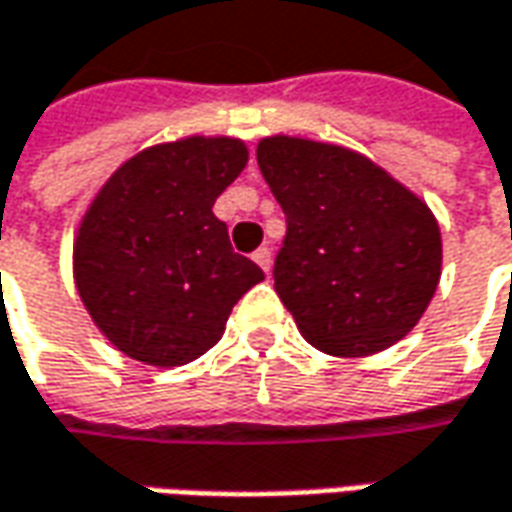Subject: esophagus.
<instances>
[{
	"mask_svg": "<svg viewBox=\"0 0 512 512\" xmlns=\"http://www.w3.org/2000/svg\"><path fill=\"white\" fill-rule=\"evenodd\" d=\"M252 257H255V263L263 269V272H269V269H272V252H269L266 246H260Z\"/></svg>",
	"mask_w": 512,
	"mask_h": 512,
	"instance_id": "1",
	"label": "esophagus"
}]
</instances>
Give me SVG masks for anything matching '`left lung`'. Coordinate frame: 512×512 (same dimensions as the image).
<instances>
[{"label":"left lung","mask_w":512,"mask_h":512,"mask_svg":"<svg viewBox=\"0 0 512 512\" xmlns=\"http://www.w3.org/2000/svg\"><path fill=\"white\" fill-rule=\"evenodd\" d=\"M257 167L286 215L274 291L331 357H368L419 323L439 286L431 209L360 152L274 135Z\"/></svg>","instance_id":"left-lung-1"}]
</instances>
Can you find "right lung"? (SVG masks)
<instances>
[{
	"mask_svg": "<svg viewBox=\"0 0 512 512\" xmlns=\"http://www.w3.org/2000/svg\"><path fill=\"white\" fill-rule=\"evenodd\" d=\"M246 158L238 138L158 144L115 169L90 203L73 246L76 289L127 357L158 368L198 360L263 280L212 212Z\"/></svg>",
	"mask_w": 512,
	"mask_h": 512,
	"instance_id": "obj_1",
	"label": "right lung"
}]
</instances>
